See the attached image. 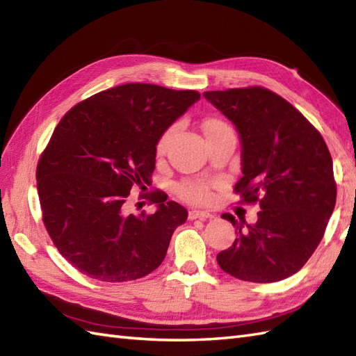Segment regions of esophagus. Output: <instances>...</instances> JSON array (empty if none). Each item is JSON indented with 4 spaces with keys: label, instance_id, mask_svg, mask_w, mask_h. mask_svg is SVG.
I'll list each match as a JSON object with an SVG mask.
<instances>
[{
    "label": "esophagus",
    "instance_id": "34e87169",
    "mask_svg": "<svg viewBox=\"0 0 356 356\" xmlns=\"http://www.w3.org/2000/svg\"><path fill=\"white\" fill-rule=\"evenodd\" d=\"M213 215L209 213V212H204V211H195V209H193V211H189L188 213V218L189 220H207V218H212Z\"/></svg>",
    "mask_w": 356,
    "mask_h": 356
}]
</instances>
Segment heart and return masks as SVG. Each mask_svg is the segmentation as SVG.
<instances>
[{"label":"heart","mask_w":356,"mask_h":356,"mask_svg":"<svg viewBox=\"0 0 356 356\" xmlns=\"http://www.w3.org/2000/svg\"><path fill=\"white\" fill-rule=\"evenodd\" d=\"M203 127H204L206 135L211 136L216 132L227 129V127H230V126L225 122L220 120V118H209V120H206L203 123ZM176 129H177V124H171L161 134V136L158 138V143H156L158 154H162L163 152H165L171 136L175 135ZM179 195L189 203H206L207 200L211 198V186H209L207 181H203V180H188V181H184V184L179 185Z\"/></svg>","instance_id":"heart-1"}]
</instances>
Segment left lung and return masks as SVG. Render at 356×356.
<instances>
[{"instance_id":"obj_1","label":"left lung","mask_w":356,"mask_h":356,"mask_svg":"<svg viewBox=\"0 0 356 356\" xmlns=\"http://www.w3.org/2000/svg\"><path fill=\"white\" fill-rule=\"evenodd\" d=\"M233 122L242 141L241 204H259V220L224 213L238 238L216 256L232 277L273 282L293 275L313 256L332 215L337 184L332 158L316 127L286 99L265 87L204 91Z\"/></svg>"}]
</instances>
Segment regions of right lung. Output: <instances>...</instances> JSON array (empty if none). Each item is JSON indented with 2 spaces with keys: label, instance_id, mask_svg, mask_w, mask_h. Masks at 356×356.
<instances>
[{
  "label": "right lung",
  "instance_id": "right-lung-1",
  "mask_svg": "<svg viewBox=\"0 0 356 356\" xmlns=\"http://www.w3.org/2000/svg\"><path fill=\"white\" fill-rule=\"evenodd\" d=\"M200 99L195 90L131 83L63 115L35 170L42 220L60 254L84 275L123 282L165 259L184 206L152 191L154 213H124L134 188L152 185L161 134Z\"/></svg>",
  "mask_w": 356,
  "mask_h": 356
}]
</instances>
